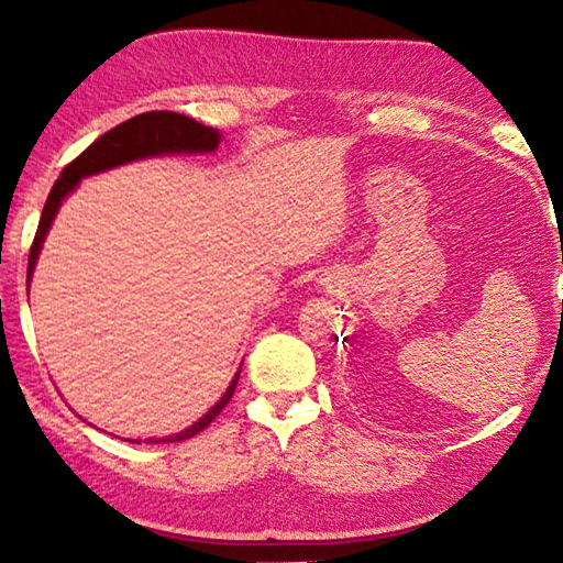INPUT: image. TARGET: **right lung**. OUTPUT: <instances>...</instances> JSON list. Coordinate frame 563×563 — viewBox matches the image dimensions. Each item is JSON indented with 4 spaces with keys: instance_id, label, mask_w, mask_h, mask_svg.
<instances>
[{
    "instance_id": "obj_1",
    "label": "right lung",
    "mask_w": 563,
    "mask_h": 563,
    "mask_svg": "<svg viewBox=\"0 0 563 563\" xmlns=\"http://www.w3.org/2000/svg\"><path fill=\"white\" fill-rule=\"evenodd\" d=\"M221 144V133L211 126H203L196 119L184 117V113L176 111H146L139 113L129 121L119 123L117 129H111L99 136L93 144L84 151L81 156H76L69 166L62 170V176L56 178L54 188L49 190V198H46L44 211L40 218V228H36L32 251H30V265H26V283L32 280L36 258L42 253V243L46 233H49L52 221L56 211L66 196L79 186L81 178L101 174V170L117 168L123 164H131V161H141V158H151V156H164V154H211V151L218 148ZM238 377H241V369H238L235 377L231 379V385L223 393V397L208 409V412L188 427V430L170 434V437H161V440H144L148 444H161V442H184L196 437L198 432H203L213 419L221 415V409L231 402V397L235 393ZM126 442H136L141 440H126Z\"/></svg>"
}]
</instances>
